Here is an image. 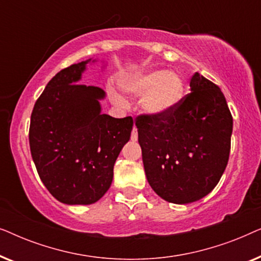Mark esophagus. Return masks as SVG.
I'll list each match as a JSON object with an SVG mask.
<instances>
[{"instance_id": "esophagus-1", "label": "esophagus", "mask_w": 261, "mask_h": 261, "mask_svg": "<svg viewBox=\"0 0 261 261\" xmlns=\"http://www.w3.org/2000/svg\"><path fill=\"white\" fill-rule=\"evenodd\" d=\"M130 139H132V141H137L138 140V129H137V127H135V126L133 128V130H132Z\"/></svg>"}]
</instances>
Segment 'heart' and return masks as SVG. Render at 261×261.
<instances>
[{"label": "heart", "instance_id": "b5f03b06", "mask_svg": "<svg viewBox=\"0 0 261 261\" xmlns=\"http://www.w3.org/2000/svg\"><path fill=\"white\" fill-rule=\"evenodd\" d=\"M124 94L142 98V110L149 116H164L178 107L184 97L185 85L180 76L169 70H152L144 73L129 74L120 81ZM114 102L120 106L126 101L120 95H113Z\"/></svg>", "mask_w": 261, "mask_h": 261}]
</instances>
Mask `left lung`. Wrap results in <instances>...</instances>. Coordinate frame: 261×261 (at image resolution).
<instances>
[{"label": "left lung", "instance_id": "obj_1", "mask_svg": "<svg viewBox=\"0 0 261 261\" xmlns=\"http://www.w3.org/2000/svg\"><path fill=\"white\" fill-rule=\"evenodd\" d=\"M191 92L164 116L137 117L142 163L151 188L187 204L212 192L226 170L233 117L221 89L196 72Z\"/></svg>", "mask_w": 261, "mask_h": 261}]
</instances>
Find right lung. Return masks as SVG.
Instances as JSON below:
<instances>
[{"label": "right lung", "mask_w": 261, "mask_h": 261, "mask_svg": "<svg viewBox=\"0 0 261 261\" xmlns=\"http://www.w3.org/2000/svg\"><path fill=\"white\" fill-rule=\"evenodd\" d=\"M59 71L35 102L30 147L39 177L65 204H92L108 191L114 164L129 141L133 119L102 114L103 89L78 84L89 63Z\"/></svg>", "instance_id": "obj_1"}]
</instances>
